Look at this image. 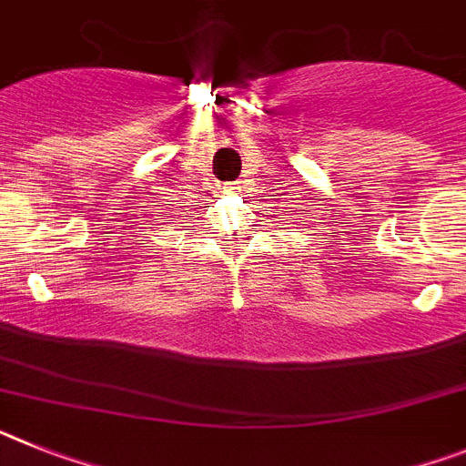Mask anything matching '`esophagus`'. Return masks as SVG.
Segmentation results:
<instances>
[{"mask_svg":"<svg viewBox=\"0 0 466 466\" xmlns=\"http://www.w3.org/2000/svg\"><path fill=\"white\" fill-rule=\"evenodd\" d=\"M225 192L228 194H238L241 189H244V180H232V183H225Z\"/></svg>","mask_w":466,"mask_h":466,"instance_id":"1","label":"esophagus"}]
</instances>
